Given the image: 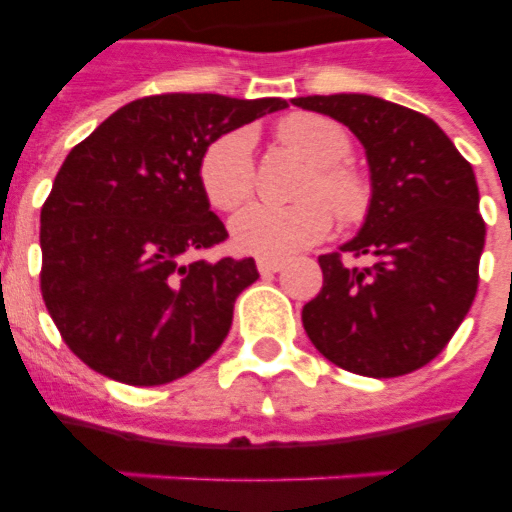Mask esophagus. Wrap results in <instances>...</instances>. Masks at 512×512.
<instances>
[{
    "label": "esophagus",
    "mask_w": 512,
    "mask_h": 512,
    "mask_svg": "<svg viewBox=\"0 0 512 512\" xmlns=\"http://www.w3.org/2000/svg\"><path fill=\"white\" fill-rule=\"evenodd\" d=\"M281 268H284L281 260H268V257H260V260H257V271L260 273H276L281 271Z\"/></svg>",
    "instance_id": "obj_1"
}]
</instances>
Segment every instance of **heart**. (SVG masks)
<instances>
[{
    "mask_svg": "<svg viewBox=\"0 0 512 512\" xmlns=\"http://www.w3.org/2000/svg\"><path fill=\"white\" fill-rule=\"evenodd\" d=\"M279 140L313 164L300 188L305 201L292 207L249 204L231 220L233 249L268 260H284L319 244L335 225L333 208L342 223H358L369 209V185L342 164L350 156V138L340 124L319 114H292L279 124ZM199 177L212 207H241L255 191V132L239 127L209 143Z\"/></svg>",
    "mask_w": 512,
    "mask_h": 512,
    "instance_id": "b5f03b06",
    "label": "heart"
}]
</instances>
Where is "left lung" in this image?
Here are the masks:
<instances>
[{
	"mask_svg": "<svg viewBox=\"0 0 512 512\" xmlns=\"http://www.w3.org/2000/svg\"><path fill=\"white\" fill-rule=\"evenodd\" d=\"M332 116L364 146L369 209L340 251L366 254L348 269L321 255L324 287L303 308L321 356L364 377H401L446 348L478 289L486 225L473 167L425 114L390 100L340 92L292 98Z\"/></svg>",
	"mask_w": 512,
	"mask_h": 512,
	"instance_id": "1",
	"label": "left lung"
}]
</instances>
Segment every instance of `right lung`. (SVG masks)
I'll list each match as a JSON object with an SVG mask.
<instances>
[{
	"label": "right lung",
	"instance_id": "obj_1",
	"mask_svg": "<svg viewBox=\"0 0 512 512\" xmlns=\"http://www.w3.org/2000/svg\"><path fill=\"white\" fill-rule=\"evenodd\" d=\"M281 108L287 100L151 95L71 148L42 207V297L90 369L148 388L223 345L236 297L260 273L252 257L193 260L228 236L199 162L220 135Z\"/></svg>",
	"mask_w": 512,
	"mask_h": 512
}]
</instances>
